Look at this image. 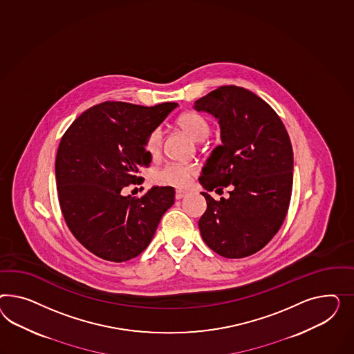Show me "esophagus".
Wrapping results in <instances>:
<instances>
[{"label": "esophagus", "instance_id": "34e87169", "mask_svg": "<svg viewBox=\"0 0 354 354\" xmlns=\"http://www.w3.org/2000/svg\"><path fill=\"white\" fill-rule=\"evenodd\" d=\"M185 196H187V192L176 191V193H175V198H176V200H182Z\"/></svg>", "mask_w": 354, "mask_h": 354}]
</instances>
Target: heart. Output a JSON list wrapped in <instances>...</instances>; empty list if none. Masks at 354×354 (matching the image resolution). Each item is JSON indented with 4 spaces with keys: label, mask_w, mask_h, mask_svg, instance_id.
<instances>
[{
    "label": "heart",
    "mask_w": 354,
    "mask_h": 354,
    "mask_svg": "<svg viewBox=\"0 0 354 354\" xmlns=\"http://www.w3.org/2000/svg\"><path fill=\"white\" fill-rule=\"evenodd\" d=\"M175 126L183 134L188 135L192 140L201 142L210 133V122L205 115L193 111H187L175 120ZM163 136L160 129L153 130L145 140V152L152 158H157L162 151ZM197 175L194 165L170 163L163 166L156 174V182L176 189H185L191 185L192 179Z\"/></svg>",
    "instance_id": "b5f03b06"
}]
</instances>
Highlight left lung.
<instances>
[{"mask_svg": "<svg viewBox=\"0 0 354 354\" xmlns=\"http://www.w3.org/2000/svg\"><path fill=\"white\" fill-rule=\"evenodd\" d=\"M196 111L219 120L221 145L202 169L200 183L230 197L214 201L198 221L202 239L228 259L250 257L274 237L286 218L294 154L286 127L273 108L243 87L220 86L196 100Z\"/></svg>", "mask_w": 354, "mask_h": 354, "instance_id": "8db88e82", "label": "left lung"}]
</instances>
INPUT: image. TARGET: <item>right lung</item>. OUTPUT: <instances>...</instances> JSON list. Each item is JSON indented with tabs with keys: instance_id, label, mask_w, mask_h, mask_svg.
<instances>
[{
	"instance_id": "obj_1",
	"label": "right lung",
	"mask_w": 354,
	"mask_h": 354,
	"mask_svg": "<svg viewBox=\"0 0 354 354\" xmlns=\"http://www.w3.org/2000/svg\"><path fill=\"white\" fill-rule=\"evenodd\" d=\"M178 106L104 102L88 108L63 135L55 161L57 197L68 228L96 257L122 263L151 243L175 201L172 187L136 198L121 192L140 184L152 157L145 140Z\"/></svg>"
}]
</instances>
